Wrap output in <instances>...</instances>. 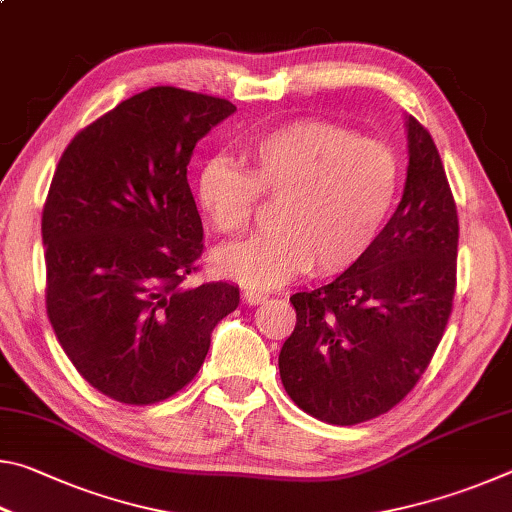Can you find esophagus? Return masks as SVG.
<instances>
[{"label": "esophagus", "mask_w": 512, "mask_h": 512, "mask_svg": "<svg viewBox=\"0 0 512 512\" xmlns=\"http://www.w3.org/2000/svg\"><path fill=\"white\" fill-rule=\"evenodd\" d=\"M266 298H268V293H264V291H253V289L244 291L246 305H259V302H264Z\"/></svg>", "instance_id": "esophagus-1"}]
</instances>
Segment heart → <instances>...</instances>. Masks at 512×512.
<instances>
[{"instance_id":"b5f03b06","label":"heart","mask_w":512,"mask_h":512,"mask_svg":"<svg viewBox=\"0 0 512 512\" xmlns=\"http://www.w3.org/2000/svg\"><path fill=\"white\" fill-rule=\"evenodd\" d=\"M248 169L228 158L203 164L196 198L221 235H239L257 196H282L277 232L219 248L214 271L271 289L307 273L348 271L377 239L391 212L400 169L393 151L350 128L298 119L262 133L244 146Z\"/></svg>"}]
</instances>
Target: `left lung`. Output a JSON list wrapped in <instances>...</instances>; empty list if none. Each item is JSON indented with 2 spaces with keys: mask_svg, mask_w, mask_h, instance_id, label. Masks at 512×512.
Wrapping results in <instances>:
<instances>
[{
  "mask_svg": "<svg viewBox=\"0 0 512 512\" xmlns=\"http://www.w3.org/2000/svg\"><path fill=\"white\" fill-rule=\"evenodd\" d=\"M402 201L357 264L293 293L296 329L280 350L284 391L329 424L391 411L443 339L456 289L458 216L431 135L406 115Z\"/></svg>",
  "mask_w": 512,
  "mask_h": 512,
  "instance_id": "1",
  "label": "left lung"
}]
</instances>
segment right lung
<instances>
[{"label": "right lung", "mask_w": 512, "mask_h": 512, "mask_svg": "<svg viewBox=\"0 0 512 512\" xmlns=\"http://www.w3.org/2000/svg\"><path fill=\"white\" fill-rule=\"evenodd\" d=\"M237 108L151 88L74 137L42 210L47 316L83 379L124 404L167 400L194 379L239 287H187L203 223L187 164Z\"/></svg>", "instance_id": "1"}]
</instances>
